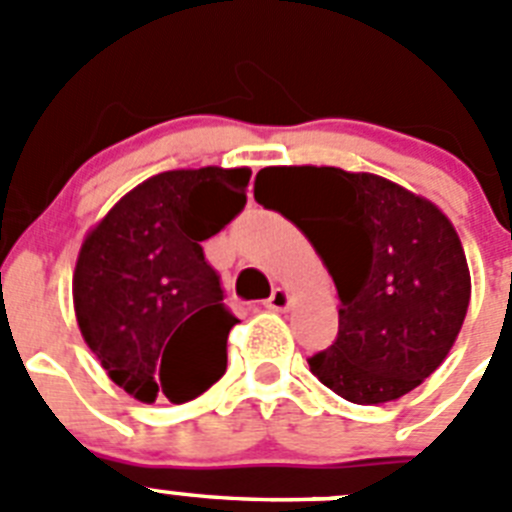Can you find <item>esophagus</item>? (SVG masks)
Masks as SVG:
<instances>
[{
  "mask_svg": "<svg viewBox=\"0 0 512 512\" xmlns=\"http://www.w3.org/2000/svg\"><path fill=\"white\" fill-rule=\"evenodd\" d=\"M289 302H292V297H289L287 289H284V287H277V289H274V292H271V297H269V300L264 302V305L269 307V310L282 312V310H287Z\"/></svg>",
  "mask_w": 512,
  "mask_h": 512,
  "instance_id": "obj_1",
  "label": "esophagus"
}]
</instances>
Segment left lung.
<instances>
[{
    "mask_svg": "<svg viewBox=\"0 0 512 512\" xmlns=\"http://www.w3.org/2000/svg\"><path fill=\"white\" fill-rule=\"evenodd\" d=\"M253 197L305 233L336 282L338 338L307 359L325 387L379 405L436 372L472 297L449 217L384 176L336 166H266Z\"/></svg>",
    "mask_w": 512,
    "mask_h": 512,
    "instance_id": "8db88e82",
    "label": "left lung"
}]
</instances>
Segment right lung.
<instances>
[{
	"label": "right lung",
	"mask_w": 512,
	"mask_h": 512,
	"mask_svg": "<svg viewBox=\"0 0 512 512\" xmlns=\"http://www.w3.org/2000/svg\"><path fill=\"white\" fill-rule=\"evenodd\" d=\"M251 169H176L130 189L81 243L74 310L117 387L140 402L194 400L225 374L220 277L202 241L246 205Z\"/></svg>",
	"instance_id": "add662e5"
}]
</instances>
